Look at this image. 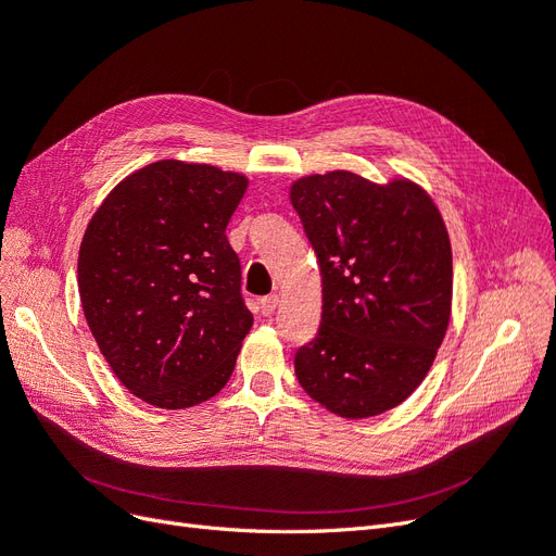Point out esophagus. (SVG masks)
<instances>
[{"mask_svg": "<svg viewBox=\"0 0 556 556\" xmlns=\"http://www.w3.org/2000/svg\"><path fill=\"white\" fill-rule=\"evenodd\" d=\"M258 304H261L263 316H270V314H275V309H277L279 298H277V295H265V298H261Z\"/></svg>", "mask_w": 556, "mask_h": 556, "instance_id": "1", "label": "esophagus"}]
</instances>
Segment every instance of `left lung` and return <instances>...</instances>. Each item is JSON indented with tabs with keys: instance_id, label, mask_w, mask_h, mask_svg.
<instances>
[{
	"instance_id": "obj_1",
	"label": "left lung",
	"mask_w": 556,
	"mask_h": 556,
	"mask_svg": "<svg viewBox=\"0 0 556 556\" xmlns=\"http://www.w3.org/2000/svg\"><path fill=\"white\" fill-rule=\"evenodd\" d=\"M291 203L324 283L320 328L295 353L304 392L342 418L402 404L432 367L453 302V252L418 185L351 170L307 175Z\"/></svg>"
}]
</instances>
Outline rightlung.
Wrapping results in <instances>:
<instances>
[{
    "label": "right lung",
    "instance_id": "right-lung-1",
    "mask_svg": "<svg viewBox=\"0 0 556 556\" xmlns=\"http://www.w3.org/2000/svg\"><path fill=\"white\" fill-rule=\"evenodd\" d=\"M249 180L164 159L131 173L87 224L78 291L87 326L131 395L189 408L228 383L254 316L226 226Z\"/></svg>",
    "mask_w": 556,
    "mask_h": 556
}]
</instances>
